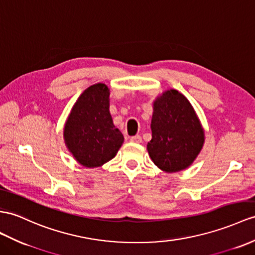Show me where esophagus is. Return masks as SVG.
I'll return each mask as SVG.
<instances>
[{
    "mask_svg": "<svg viewBox=\"0 0 255 255\" xmlns=\"http://www.w3.org/2000/svg\"><path fill=\"white\" fill-rule=\"evenodd\" d=\"M129 141H131V142H135V144H139V142L141 141L140 135H135V136H132V137L129 138Z\"/></svg>",
    "mask_w": 255,
    "mask_h": 255,
    "instance_id": "esophagus-1",
    "label": "esophagus"
}]
</instances>
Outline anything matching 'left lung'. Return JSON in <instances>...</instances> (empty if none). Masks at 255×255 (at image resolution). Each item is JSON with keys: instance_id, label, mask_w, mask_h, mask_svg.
Returning <instances> with one entry per match:
<instances>
[{"instance_id": "obj_1", "label": "left lung", "mask_w": 255, "mask_h": 255, "mask_svg": "<svg viewBox=\"0 0 255 255\" xmlns=\"http://www.w3.org/2000/svg\"><path fill=\"white\" fill-rule=\"evenodd\" d=\"M152 138L147 149L153 163L165 172L188 167L200 152L204 133L188 99L166 91L153 104Z\"/></svg>"}]
</instances>
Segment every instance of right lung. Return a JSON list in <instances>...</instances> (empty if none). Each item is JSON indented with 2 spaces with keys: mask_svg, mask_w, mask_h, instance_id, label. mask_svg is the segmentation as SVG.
I'll list each match as a JSON object with an SVG mask.
<instances>
[{
  "mask_svg": "<svg viewBox=\"0 0 255 255\" xmlns=\"http://www.w3.org/2000/svg\"><path fill=\"white\" fill-rule=\"evenodd\" d=\"M109 90L98 83L78 98L65 127V141L73 157L86 167L113 159L124 140L109 114Z\"/></svg>",
  "mask_w": 255,
  "mask_h": 255,
  "instance_id": "add662e5",
  "label": "right lung"
}]
</instances>
